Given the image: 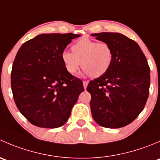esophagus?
I'll return each mask as SVG.
<instances>
[{
	"label": "esophagus",
	"instance_id": "1",
	"mask_svg": "<svg viewBox=\"0 0 160 160\" xmlns=\"http://www.w3.org/2000/svg\"><path fill=\"white\" fill-rule=\"evenodd\" d=\"M83 88H84V89H86L87 87H88V81L84 80V81L83 82Z\"/></svg>",
	"mask_w": 160,
	"mask_h": 160
}]
</instances>
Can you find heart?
<instances>
[{"label": "heart", "mask_w": 160, "mask_h": 160, "mask_svg": "<svg viewBox=\"0 0 160 160\" xmlns=\"http://www.w3.org/2000/svg\"><path fill=\"white\" fill-rule=\"evenodd\" d=\"M72 52L65 50L61 55L66 70L72 75L82 65L85 74L98 78L109 70L113 62L114 53L108 43L83 38L72 46Z\"/></svg>", "instance_id": "b5f03b06"}]
</instances>
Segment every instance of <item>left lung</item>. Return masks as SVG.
<instances>
[{
    "mask_svg": "<svg viewBox=\"0 0 160 160\" xmlns=\"http://www.w3.org/2000/svg\"><path fill=\"white\" fill-rule=\"evenodd\" d=\"M108 43L114 58L109 70L91 80L87 90L91 95L92 117L101 126L118 128L133 122L147 101L150 69L138 44L117 32L92 34Z\"/></svg>",
    "mask_w": 160,
    "mask_h": 160,
    "instance_id": "8db88e82",
    "label": "left lung"
}]
</instances>
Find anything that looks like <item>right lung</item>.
<instances>
[{
  "instance_id": "obj_1",
  "label": "right lung",
  "mask_w": 160,
  "mask_h": 160,
  "mask_svg": "<svg viewBox=\"0 0 160 160\" xmlns=\"http://www.w3.org/2000/svg\"><path fill=\"white\" fill-rule=\"evenodd\" d=\"M80 35L42 34L24 43L12 66L11 84L19 111L32 125H63L83 89V82L66 70L61 55Z\"/></svg>"
}]
</instances>
